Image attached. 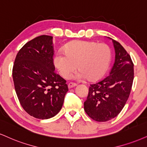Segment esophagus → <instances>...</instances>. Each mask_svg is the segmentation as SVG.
<instances>
[{
    "label": "esophagus",
    "mask_w": 147,
    "mask_h": 147,
    "mask_svg": "<svg viewBox=\"0 0 147 147\" xmlns=\"http://www.w3.org/2000/svg\"><path fill=\"white\" fill-rule=\"evenodd\" d=\"M76 86H77V84H74V83H72V82L69 83L68 85V88H74V87H75Z\"/></svg>",
    "instance_id": "34e87169"
}]
</instances>
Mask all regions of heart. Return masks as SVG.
I'll return each instance as SVG.
<instances>
[{"label":"heart","instance_id":"obj_1","mask_svg":"<svg viewBox=\"0 0 147 147\" xmlns=\"http://www.w3.org/2000/svg\"><path fill=\"white\" fill-rule=\"evenodd\" d=\"M63 51L55 53L53 63L64 79L70 78L77 67L79 70L73 76L74 79L83 80L88 78L91 81L99 79L107 71L112 57L109 46L84 40L67 44Z\"/></svg>","mask_w":147,"mask_h":147}]
</instances>
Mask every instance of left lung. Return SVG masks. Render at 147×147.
<instances>
[{"instance_id": "1", "label": "left lung", "mask_w": 147, "mask_h": 147, "mask_svg": "<svg viewBox=\"0 0 147 147\" xmlns=\"http://www.w3.org/2000/svg\"><path fill=\"white\" fill-rule=\"evenodd\" d=\"M111 39V38H110ZM115 61L109 75L91 84L84 110L92 119L105 122L117 116L129 96L134 81V63L119 42L112 40Z\"/></svg>"}]
</instances>
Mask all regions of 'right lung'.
I'll return each instance as SVG.
<instances>
[{"label": "right lung", "mask_w": 147, "mask_h": 147, "mask_svg": "<svg viewBox=\"0 0 147 147\" xmlns=\"http://www.w3.org/2000/svg\"><path fill=\"white\" fill-rule=\"evenodd\" d=\"M53 37L40 35L18 51L12 76L16 94L23 109L39 119L57 114L68 91L66 81L55 72Z\"/></svg>", "instance_id": "obj_1"}]
</instances>
